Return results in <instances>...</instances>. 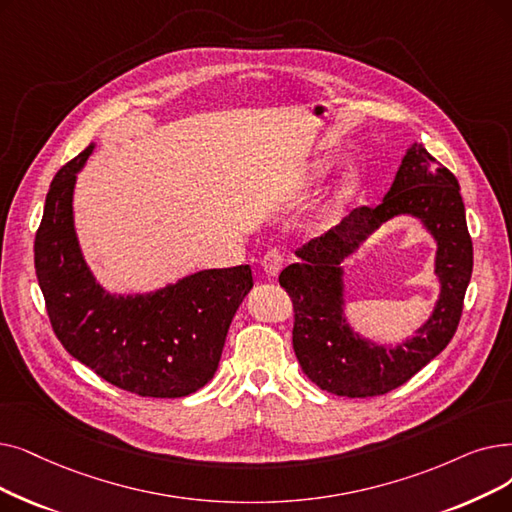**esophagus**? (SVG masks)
Masks as SVG:
<instances>
[{"label": "esophagus", "mask_w": 512, "mask_h": 512, "mask_svg": "<svg viewBox=\"0 0 512 512\" xmlns=\"http://www.w3.org/2000/svg\"><path fill=\"white\" fill-rule=\"evenodd\" d=\"M282 263H284V255L276 249H270L261 259V270L268 274L270 278H276L282 270Z\"/></svg>", "instance_id": "34e87169"}]
</instances>
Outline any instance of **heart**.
<instances>
[{
    "instance_id": "obj_1",
    "label": "heart",
    "mask_w": 512,
    "mask_h": 512,
    "mask_svg": "<svg viewBox=\"0 0 512 512\" xmlns=\"http://www.w3.org/2000/svg\"><path fill=\"white\" fill-rule=\"evenodd\" d=\"M328 167H330V161H328V159H322V161L316 165L318 173H324ZM358 182H360L358 173H355V171H349V173H347V177H345V182H343V188H341V192H339V196H337V203H335V207H337V205H341L347 196H351V194H353V190L358 188ZM335 207H332V209H335Z\"/></svg>"
}]
</instances>
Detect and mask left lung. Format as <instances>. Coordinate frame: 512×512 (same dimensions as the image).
<instances>
[{
	"label": "left lung",
	"mask_w": 512,
	"mask_h": 512,
	"mask_svg": "<svg viewBox=\"0 0 512 512\" xmlns=\"http://www.w3.org/2000/svg\"><path fill=\"white\" fill-rule=\"evenodd\" d=\"M402 214L418 218L438 244L440 297L417 335L391 348L362 338L348 324L342 263L368 235ZM295 255L299 263L282 270L280 286L293 299V347L307 379L343 397L389 393L446 349L460 322L473 274V242L458 180L414 142L381 205L353 209L339 226L309 240Z\"/></svg>",
	"instance_id": "obj_1"
}]
</instances>
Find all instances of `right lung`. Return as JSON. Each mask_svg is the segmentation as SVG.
I'll list each match as a JSON object with an SVG mask.
<instances>
[{
  "label": "right lung",
  "mask_w": 512,
  "mask_h": 512,
  "mask_svg": "<svg viewBox=\"0 0 512 512\" xmlns=\"http://www.w3.org/2000/svg\"><path fill=\"white\" fill-rule=\"evenodd\" d=\"M87 146L52 180L35 234V274L62 347L119 389L184 397L217 370L228 328L253 288L249 265L203 270L150 293L115 295L96 280L73 217Z\"/></svg>",
  "instance_id": "obj_1"
}]
</instances>
